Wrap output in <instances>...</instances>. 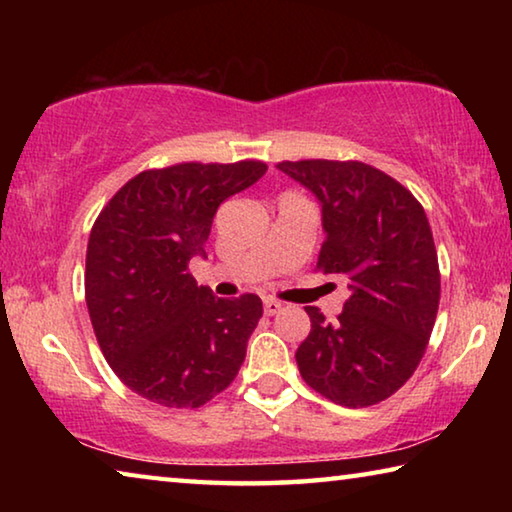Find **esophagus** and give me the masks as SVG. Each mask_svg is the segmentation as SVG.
Masks as SVG:
<instances>
[{
  "mask_svg": "<svg viewBox=\"0 0 512 512\" xmlns=\"http://www.w3.org/2000/svg\"><path fill=\"white\" fill-rule=\"evenodd\" d=\"M280 311H282V302L271 300V298L264 300V314L266 316H275V314H280Z\"/></svg>",
  "mask_w": 512,
  "mask_h": 512,
  "instance_id": "esophagus-1",
  "label": "esophagus"
}]
</instances>
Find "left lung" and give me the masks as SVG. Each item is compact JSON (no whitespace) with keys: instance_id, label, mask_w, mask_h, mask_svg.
I'll return each mask as SVG.
<instances>
[{"instance_id":"8db88e82","label":"left lung","mask_w":512,"mask_h":512,"mask_svg":"<svg viewBox=\"0 0 512 512\" xmlns=\"http://www.w3.org/2000/svg\"><path fill=\"white\" fill-rule=\"evenodd\" d=\"M277 169L320 203L325 241L316 268L348 277L339 323L307 307L296 352L302 379L334 404L363 409L391 397L427 348L440 300L438 255L422 205L363 162L300 160Z\"/></svg>"}]
</instances>
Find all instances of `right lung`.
I'll return each instance as SVG.
<instances>
[{"mask_svg": "<svg viewBox=\"0 0 512 512\" xmlns=\"http://www.w3.org/2000/svg\"><path fill=\"white\" fill-rule=\"evenodd\" d=\"M264 162H185L137 173L103 207L85 257V302L115 375L144 400L198 409L232 384L262 300L198 287L219 205L255 185Z\"/></svg>", "mask_w": 512, "mask_h": 512, "instance_id": "1", "label": "right lung"}]
</instances>
